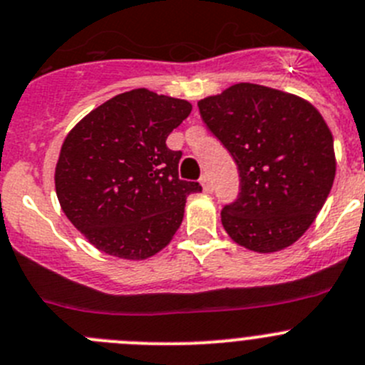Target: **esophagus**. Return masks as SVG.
I'll return each instance as SVG.
<instances>
[{"mask_svg": "<svg viewBox=\"0 0 365 365\" xmlns=\"http://www.w3.org/2000/svg\"><path fill=\"white\" fill-rule=\"evenodd\" d=\"M200 183H202V187H203V190H205V192H212V182H210L209 176L203 175L202 178H200Z\"/></svg>", "mask_w": 365, "mask_h": 365, "instance_id": "esophagus-1", "label": "esophagus"}]
</instances>
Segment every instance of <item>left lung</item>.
I'll use <instances>...</instances> for the list:
<instances>
[{"label":"left lung","instance_id":"obj_1","mask_svg":"<svg viewBox=\"0 0 365 365\" xmlns=\"http://www.w3.org/2000/svg\"><path fill=\"white\" fill-rule=\"evenodd\" d=\"M241 178L221 210L232 241L259 254L294 245L322 209L335 180L333 135L315 106L297 95L240 83L198 102Z\"/></svg>","mask_w":365,"mask_h":365}]
</instances>
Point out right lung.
Returning a JSON list of instances; mask_svg holds the SVG:
<instances>
[{"label":"right lung","mask_w":365,"mask_h":365,"mask_svg":"<svg viewBox=\"0 0 365 365\" xmlns=\"http://www.w3.org/2000/svg\"><path fill=\"white\" fill-rule=\"evenodd\" d=\"M192 106L145 88L106 101L66 135L56 165L61 209L104 254L142 261L171 243L198 182L178 178L165 140Z\"/></svg>","instance_id":"1"}]
</instances>
